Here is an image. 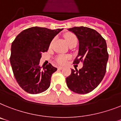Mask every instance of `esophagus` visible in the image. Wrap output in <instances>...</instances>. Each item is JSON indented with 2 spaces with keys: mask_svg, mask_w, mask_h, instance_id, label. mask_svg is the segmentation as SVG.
Returning <instances> with one entry per match:
<instances>
[{
  "mask_svg": "<svg viewBox=\"0 0 121 121\" xmlns=\"http://www.w3.org/2000/svg\"><path fill=\"white\" fill-rule=\"evenodd\" d=\"M64 69V67H58V69L59 70H62V69Z\"/></svg>",
  "mask_w": 121,
  "mask_h": 121,
  "instance_id": "esophagus-1",
  "label": "esophagus"
}]
</instances>
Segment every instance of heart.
<instances>
[{"label": "heart", "instance_id": "b5f03b06", "mask_svg": "<svg viewBox=\"0 0 121 121\" xmlns=\"http://www.w3.org/2000/svg\"><path fill=\"white\" fill-rule=\"evenodd\" d=\"M64 38L68 45H70L72 43H77V38L74 34L72 33H67L65 34ZM69 58V57L67 56H59L56 58V61L59 64H64Z\"/></svg>", "mask_w": 121, "mask_h": 121}]
</instances>
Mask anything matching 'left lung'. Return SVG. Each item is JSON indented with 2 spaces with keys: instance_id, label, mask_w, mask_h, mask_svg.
<instances>
[{
  "instance_id": "1",
  "label": "left lung",
  "mask_w": 121,
  "mask_h": 121,
  "mask_svg": "<svg viewBox=\"0 0 121 121\" xmlns=\"http://www.w3.org/2000/svg\"><path fill=\"white\" fill-rule=\"evenodd\" d=\"M77 37L79 41L78 56L73 64L83 63L78 70L72 69L66 78L68 88L78 94H86L97 87L106 71L108 60L105 39L93 29L88 27H73L68 29Z\"/></svg>"
}]
</instances>
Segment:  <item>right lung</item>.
<instances>
[{
    "label": "right lung",
    "instance_id": "obj_1",
    "mask_svg": "<svg viewBox=\"0 0 121 121\" xmlns=\"http://www.w3.org/2000/svg\"><path fill=\"white\" fill-rule=\"evenodd\" d=\"M62 30L31 27L21 32L12 43L10 60L14 77L27 93L38 94L49 87L57 68L50 63L41 67L39 61L42 54L48 51L51 42Z\"/></svg>",
    "mask_w": 121,
    "mask_h": 121
}]
</instances>
